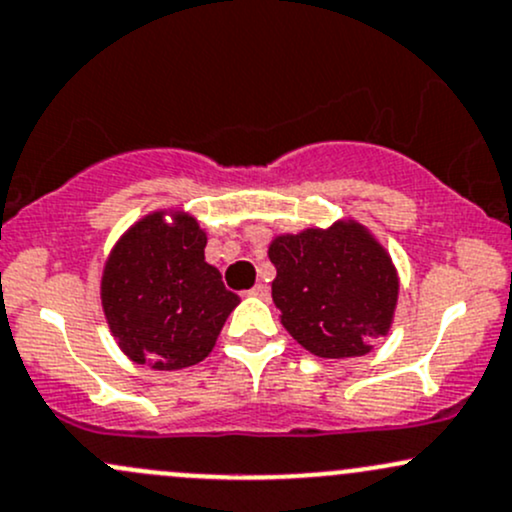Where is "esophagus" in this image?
Here are the masks:
<instances>
[{
    "label": "esophagus",
    "instance_id": "34e87169",
    "mask_svg": "<svg viewBox=\"0 0 512 512\" xmlns=\"http://www.w3.org/2000/svg\"><path fill=\"white\" fill-rule=\"evenodd\" d=\"M249 295H256V298H268V285L266 283H256L254 288L249 290Z\"/></svg>",
    "mask_w": 512,
    "mask_h": 512
}]
</instances>
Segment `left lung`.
<instances>
[{
	"label": "left lung",
	"mask_w": 512,
	"mask_h": 512,
	"mask_svg": "<svg viewBox=\"0 0 512 512\" xmlns=\"http://www.w3.org/2000/svg\"><path fill=\"white\" fill-rule=\"evenodd\" d=\"M268 258L276 266L271 288L280 324L310 354L364 356L390 332L398 271L386 246L354 217L273 236Z\"/></svg>",
	"instance_id": "8db88e82"
}]
</instances>
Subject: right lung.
Masks as SVG:
<instances>
[{
    "label": "right lung",
    "mask_w": 512,
    "mask_h": 512,
    "mask_svg": "<svg viewBox=\"0 0 512 512\" xmlns=\"http://www.w3.org/2000/svg\"><path fill=\"white\" fill-rule=\"evenodd\" d=\"M207 232L190 212L156 210L131 224L104 261V320L134 364L180 371L217 344L239 295L205 261Z\"/></svg>",
    "instance_id": "right-lung-1"
}]
</instances>
